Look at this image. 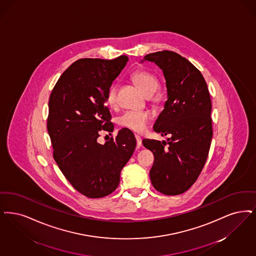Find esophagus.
Listing matches in <instances>:
<instances>
[{
  "instance_id": "34e87169",
  "label": "esophagus",
  "mask_w": 256,
  "mask_h": 256,
  "mask_svg": "<svg viewBox=\"0 0 256 256\" xmlns=\"http://www.w3.org/2000/svg\"><path fill=\"white\" fill-rule=\"evenodd\" d=\"M135 139H136V142H137V146L140 148L142 146V138L139 135H135Z\"/></svg>"
}]
</instances>
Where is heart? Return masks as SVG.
<instances>
[{
	"instance_id": "obj_1",
	"label": "heart",
	"mask_w": 256,
	"mask_h": 256,
	"mask_svg": "<svg viewBox=\"0 0 256 256\" xmlns=\"http://www.w3.org/2000/svg\"><path fill=\"white\" fill-rule=\"evenodd\" d=\"M132 80L141 90V92L148 97L152 96L159 88V81L150 72H138L132 75ZM117 84H112L106 95V101L110 106L117 104ZM150 121V114L148 112H134L130 110L123 113L118 118V124L124 128L130 130L133 132L143 133Z\"/></svg>"
}]
</instances>
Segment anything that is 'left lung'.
Here are the masks:
<instances>
[{
	"label": "left lung",
	"mask_w": 256,
	"mask_h": 256,
	"mask_svg": "<svg viewBox=\"0 0 256 256\" xmlns=\"http://www.w3.org/2000/svg\"><path fill=\"white\" fill-rule=\"evenodd\" d=\"M144 61L154 62L164 73L168 100L154 130L162 136L170 135L168 142L143 140L144 146L154 155L150 181L163 194H181L194 184L210 152V92L201 72L178 53L154 52L146 55Z\"/></svg>",
	"instance_id": "8db88e82"
}]
</instances>
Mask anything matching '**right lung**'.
Segmentation results:
<instances>
[{
	"mask_svg": "<svg viewBox=\"0 0 256 256\" xmlns=\"http://www.w3.org/2000/svg\"><path fill=\"white\" fill-rule=\"evenodd\" d=\"M128 61L122 55L74 62L50 97L48 132L53 158L72 186L88 198L112 194L136 146L132 132L126 128L104 144L97 142L102 132H113L106 95Z\"/></svg>",
	"mask_w": 256,
	"mask_h": 256,
	"instance_id": "add662e5",
	"label": "right lung"
}]
</instances>
